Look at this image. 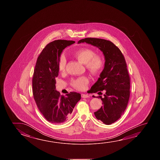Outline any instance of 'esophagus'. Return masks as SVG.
Segmentation results:
<instances>
[{
	"label": "esophagus",
	"mask_w": 160,
	"mask_h": 160,
	"mask_svg": "<svg viewBox=\"0 0 160 160\" xmlns=\"http://www.w3.org/2000/svg\"><path fill=\"white\" fill-rule=\"evenodd\" d=\"M81 97H82V98H89V95L87 94H81Z\"/></svg>",
	"instance_id": "esophagus-1"
}]
</instances>
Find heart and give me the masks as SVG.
<instances>
[{
    "mask_svg": "<svg viewBox=\"0 0 160 160\" xmlns=\"http://www.w3.org/2000/svg\"><path fill=\"white\" fill-rule=\"evenodd\" d=\"M94 50L84 47L77 50L73 56L80 62L84 63L86 68L92 74H98L102 71L104 64V59L101 55L95 54ZM66 60L63 55H61L58 68L60 72H63L65 70ZM89 82V79L87 76H81L77 79H72L71 84L72 86L79 90H84L86 89Z\"/></svg>",
    "mask_w": 160,
    "mask_h": 160,
    "instance_id": "b5f03b06",
    "label": "heart"
}]
</instances>
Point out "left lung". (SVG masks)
I'll use <instances>...</instances> for the list:
<instances>
[{"label":"left lung","instance_id":"1","mask_svg":"<svg viewBox=\"0 0 160 160\" xmlns=\"http://www.w3.org/2000/svg\"><path fill=\"white\" fill-rule=\"evenodd\" d=\"M84 42L98 47L105 58L104 68L90 90L92 93L105 90L104 97H96L102 100V106L94 114L97 119L109 125L121 118L128 102L130 78L126 60L121 50L110 41L86 38L78 43Z\"/></svg>","mask_w":160,"mask_h":160}]
</instances>
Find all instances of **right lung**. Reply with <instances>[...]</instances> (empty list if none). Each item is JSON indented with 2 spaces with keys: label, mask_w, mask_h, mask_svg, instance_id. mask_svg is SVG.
Masks as SVG:
<instances>
[{
  "label": "right lung",
  "mask_w": 160,
  "mask_h": 160,
  "mask_svg": "<svg viewBox=\"0 0 160 160\" xmlns=\"http://www.w3.org/2000/svg\"><path fill=\"white\" fill-rule=\"evenodd\" d=\"M73 41L58 39L48 43L37 58L32 79L33 95L39 111L47 121L60 124L68 121L81 94L70 92L61 95L56 90L58 75V63L61 54Z\"/></svg>",
  "instance_id": "add662e5"
}]
</instances>
